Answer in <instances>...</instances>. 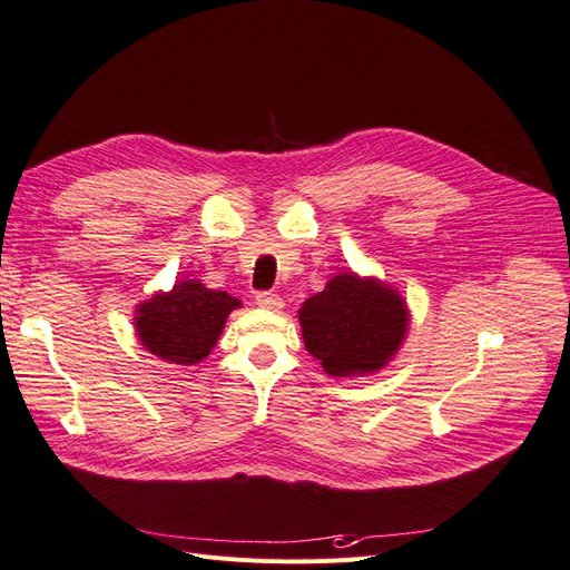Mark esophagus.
I'll list each match as a JSON object with an SVG mask.
<instances>
[{
    "mask_svg": "<svg viewBox=\"0 0 570 570\" xmlns=\"http://www.w3.org/2000/svg\"><path fill=\"white\" fill-rule=\"evenodd\" d=\"M255 303L265 309H274V312L282 309V298L277 293H258V296H255Z\"/></svg>",
    "mask_w": 570,
    "mask_h": 570,
    "instance_id": "34e87169",
    "label": "esophagus"
}]
</instances>
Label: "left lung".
<instances>
[{
    "instance_id": "obj_1",
    "label": "left lung",
    "mask_w": 570,
    "mask_h": 570,
    "mask_svg": "<svg viewBox=\"0 0 570 570\" xmlns=\"http://www.w3.org/2000/svg\"><path fill=\"white\" fill-rule=\"evenodd\" d=\"M410 305L395 286L353 269L334 274L298 309L305 351L332 379L385 370L410 334Z\"/></svg>"
}]
</instances>
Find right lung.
<instances>
[{
	"mask_svg": "<svg viewBox=\"0 0 570 570\" xmlns=\"http://www.w3.org/2000/svg\"><path fill=\"white\" fill-rule=\"evenodd\" d=\"M242 301L200 279H179L135 307V334L146 353L189 366L204 362L217 345L227 317Z\"/></svg>",
	"mask_w": 570,
	"mask_h": 570,
	"instance_id": "obj_1",
	"label": "right lung"
}]
</instances>
